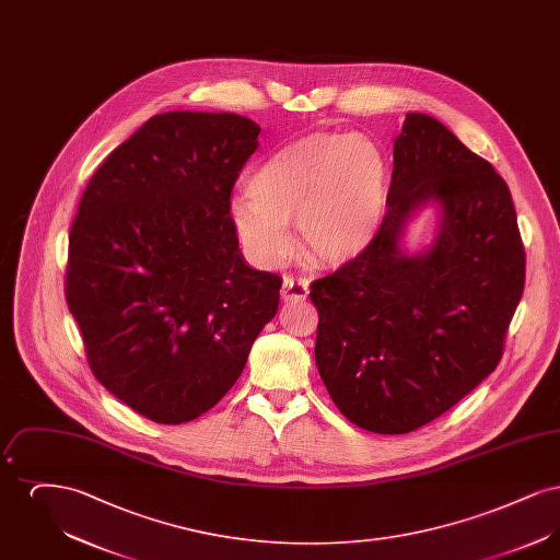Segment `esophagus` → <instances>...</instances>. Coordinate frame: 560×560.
I'll return each mask as SVG.
<instances>
[{
    "instance_id": "34e87169",
    "label": "esophagus",
    "mask_w": 560,
    "mask_h": 560,
    "mask_svg": "<svg viewBox=\"0 0 560 560\" xmlns=\"http://www.w3.org/2000/svg\"><path fill=\"white\" fill-rule=\"evenodd\" d=\"M308 295V281L306 279H295V277H285L281 285V298L285 302H298Z\"/></svg>"
}]
</instances>
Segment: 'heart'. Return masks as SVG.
<instances>
[{"instance_id": "b5f03b06", "label": "heart", "mask_w": 560, "mask_h": 560, "mask_svg": "<svg viewBox=\"0 0 560 560\" xmlns=\"http://www.w3.org/2000/svg\"><path fill=\"white\" fill-rule=\"evenodd\" d=\"M247 203L233 224L249 249L272 265L290 252L288 224L298 220L306 258L342 267L372 245L388 206V167L363 133L302 136L275 151L245 183Z\"/></svg>"}]
</instances>
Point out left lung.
<instances>
[{
  "mask_svg": "<svg viewBox=\"0 0 560 560\" xmlns=\"http://www.w3.org/2000/svg\"><path fill=\"white\" fill-rule=\"evenodd\" d=\"M388 212L370 249L313 281L315 361L336 407L377 434L418 430L493 372L525 288V249L504 178L441 121L407 113ZM427 205L433 243L401 235Z\"/></svg>",
  "mask_w": 560,
  "mask_h": 560,
  "instance_id": "1",
  "label": "left lung"
}]
</instances>
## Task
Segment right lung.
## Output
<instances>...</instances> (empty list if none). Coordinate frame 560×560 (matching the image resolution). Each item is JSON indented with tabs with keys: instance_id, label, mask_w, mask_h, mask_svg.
I'll list each match as a JSON object with an SVG mask.
<instances>
[{
	"instance_id": "1",
	"label": "right lung",
	"mask_w": 560,
	"mask_h": 560,
	"mask_svg": "<svg viewBox=\"0 0 560 560\" xmlns=\"http://www.w3.org/2000/svg\"><path fill=\"white\" fill-rule=\"evenodd\" d=\"M258 133L235 113H161L81 195L67 304L96 380L158 424L210 411L277 315L281 277L245 265L229 213Z\"/></svg>"
}]
</instances>
